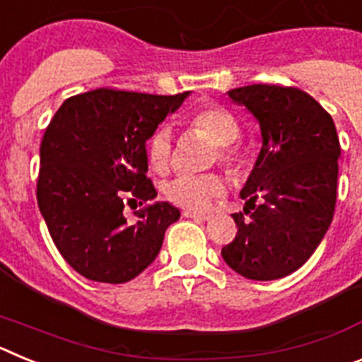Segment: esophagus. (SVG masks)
<instances>
[{
	"label": "esophagus",
	"mask_w": 362,
	"mask_h": 362,
	"mask_svg": "<svg viewBox=\"0 0 362 362\" xmlns=\"http://www.w3.org/2000/svg\"><path fill=\"white\" fill-rule=\"evenodd\" d=\"M185 217H192V219H197V221H209L212 217V214H201V212H192V210H187L183 212Z\"/></svg>",
	"instance_id": "esophagus-1"
}]
</instances>
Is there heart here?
Instances as JSON below:
<instances>
[{"label":"heart","mask_w":362,"mask_h":362,"mask_svg":"<svg viewBox=\"0 0 362 362\" xmlns=\"http://www.w3.org/2000/svg\"><path fill=\"white\" fill-rule=\"evenodd\" d=\"M188 127L194 132H201L204 137L217 145V156L226 165L235 166L239 163L238 148L233 139L239 136L238 119L226 108L217 105H206L190 117ZM174 145L170 130L161 127L150 136L146 145V158L153 170L163 174L170 168ZM225 192V179L219 174L192 175L183 174L174 177L165 185V196L177 206L187 210H204L216 197Z\"/></svg>","instance_id":"obj_1"}]
</instances>
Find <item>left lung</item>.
I'll list each match as a JSON object with an SVG mask.
<instances>
[{"label":"left lung","instance_id":"left-lung-1","mask_svg":"<svg viewBox=\"0 0 362 362\" xmlns=\"http://www.w3.org/2000/svg\"><path fill=\"white\" fill-rule=\"evenodd\" d=\"M226 94L255 117L263 146L241 190L251 217L233 214L238 233L221 255L246 279H281L308 261L332 223L337 130L330 114L296 86L248 85Z\"/></svg>","mask_w":362,"mask_h":362}]
</instances>
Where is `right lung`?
I'll list each match as a JSON object with an SVG mask.
<instances>
[{"mask_svg": "<svg viewBox=\"0 0 362 362\" xmlns=\"http://www.w3.org/2000/svg\"><path fill=\"white\" fill-rule=\"evenodd\" d=\"M188 95L95 88L66 99L45 130L37 206L59 254L86 279L119 284L139 276L181 216L156 201L129 223L123 209L158 196L146 177V141Z\"/></svg>", "mask_w": 362, "mask_h": 362, "instance_id": "right-lung-1", "label": "right lung"}]
</instances>
